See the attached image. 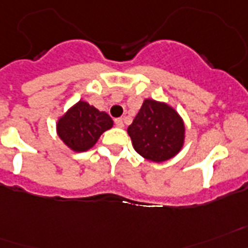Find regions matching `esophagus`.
I'll return each mask as SVG.
<instances>
[{
  "label": "esophagus",
  "mask_w": 248,
  "mask_h": 248,
  "mask_svg": "<svg viewBox=\"0 0 248 248\" xmlns=\"http://www.w3.org/2000/svg\"><path fill=\"white\" fill-rule=\"evenodd\" d=\"M115 125L118 126V128H123V126H124V122H123L122 118H118V119H115Z\"/></svg>",
  "instance_id": "1"
}]
</instances>
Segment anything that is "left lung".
Masks as SVG:
<instances>
[{"label":"left lung","instance_id":"obj_1","mask_svg":"<svg viewBox=\"0 0 248 248\" xmlns=\"http://www.w3.org/2000/svg\"><path fill=\"white\" fill-rule=\"evenodd\" d=\"M128 134L137 152L152 162H165L181 151L185 140L183 118L173 108L146 99L128 126Z\"/></svg>","mask_w":248,"mask_h":248}]
</instances>
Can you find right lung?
I'll list each match as a JSON object with an SVG mask.
<instances>
[{"label": "right lung", "mask_w": 248, "mask_h": 248, "mask_svg": "<svg viewBox=\"0 0 248 248\" xmlns=\"http://www.w3.org/2000/svg\"><path fill=\"white\" fill-rule=\"evenodd\" d=\"M112 126V119L89 102L78 101L57 123V133L65 146L75 152H85L95 146L102 133Z\"/></svg>", "instance_id": "add662e5"}]
</instances>
